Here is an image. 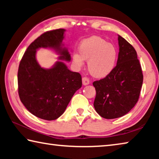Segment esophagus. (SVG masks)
<instances>
[{"instance_id": "34e87169", "label": "esophagus", "mask_w": 159, "mask_h": 159, "mask_svg": "<svg viewBox=\"0 0 159 159\" xmlns=\"http://www.w3.org/2000/svg\"><path fill=\"white\" fill-rule=\"evenodd\" d=\"M82 83L83 85H87L90 84V80L87 77H83L82 79Z\"/></svg>"}]
</instances>
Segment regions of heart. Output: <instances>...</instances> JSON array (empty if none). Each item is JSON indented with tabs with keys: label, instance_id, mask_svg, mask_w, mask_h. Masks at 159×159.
<instances>
[{
	"label": "heart",
	"instance_id": "obj_1",
	"mask_svg": "<svg viewBox=\"0 0 159 159\" xmlns=\"http://www.w3.org/2000/svg\"><path fill=\"white\" fill-rule=\"evenodd\" d=\"M79 54L75 52L73 62L78 68L88 61V69L95 78H105L114 71L117 62L118 51L114 45L98 36H93L80 43Z\"/></svg>",
	"mask_w": 159,
	"mask_h": 159
}]
</instances>
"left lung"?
Here are the masks:
<instances>
[{"instance_id":"8db88e82","label":"left lung","mask_w":159,"mask_h":159,"mask_svg":"<svg viewBox=\"0 0 159 159\" xmlns=\"http://www.w3.org/2000/svg\"><path fill=\"white\" fill-rule=\"evenodd\" d=\"M118 41L119 52L114 71L93 83L96 90L94 107L99 116L107 119L121 117L133 108L143 82L136 50L119 35Z\"/></svg>"}]
</instances>
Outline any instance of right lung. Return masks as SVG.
I'll list each match as a JSON object with an SVG mask.
<instances>
[{
	"label": "right lung",
	"instance_id": "1",
	"mask_svg": "<svg viewBox=\"0 0 159 159\" xmlns=\"http://www.w3.org/2000/svg\"><path fill=\"white\" fill-rule=\"evenodd\" d=\"M65 29L47 31L32 42L19 66L17 80L20 100L29 112L47 120L58 118L66 109L72 97L82 86L79 73L73 72L62 61H71V55L62 41ZM50 48L61 56L50 69L37 63L36 50Z\"/></svg>",
	"mask_w": 159,
	"mask_h": 159
}]
</instances>
